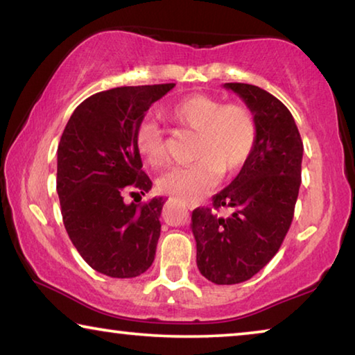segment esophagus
<instances>
[{
	"instance_id": "obj_1",
	"label": "esophagus",
	"mask_w": 355,
	"mask_h": 355,
	"mask_svg": "<svg viewBox=\"0 0 355 355\" xmlns=\"http://www.w3.org/2000/svg\"><path fill=\"white\" fill-rule=\"evenodd\" d=\"M186 208H191V205H188V203H186Z\"/></svg>"
}]
</instances>
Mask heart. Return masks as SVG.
<instances>
[{
  "label": "heart",
  "mask_w": 355,
  "mask_h": 355,
  "mask_svg": "<svg viewBox=\"0 0 355 355\" xmlns=\"http://www.w3.org/2000/svg\"><path fill=\"white\" fill-rule=\"evenodd\" d=\"M173 122L197 131L194 164L173 167L158 180L159 189L186 202L199 200L219 183L220 173L241 169L257 141V123L249 107L224 105L207 94H192L167 111ZM136 146L144 161L166 163L163 131L153 120H144L136 131Z\"/></svg>",
  "instance_id": "b5f03b06"
}]
</instances>
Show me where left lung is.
Instances as JSON below:
<instances>
[{"label":"left lung","mask_w":355,"mask_h":355,"mask_svg":"<svg viewBox=\"0 0 355 355\" xmlns=\"http://www.w3.org/2000/svg\"><path fill=\"white\" fill-rule=\"evenodd\" d=\"M257 123L252 155L236 178L213 197V208H196L191 228L197 268L216 285L249 280L277 254L296 205L304 144L288 107L269 92L244 83H225ZM230 207L232 215H219Z\"/></svg>","instance_id":"1"}]
</instances>
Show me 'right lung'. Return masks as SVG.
Segmentation results:
<instances>
[{
	"label": "right lung",
	"mask_w": 355,
	"mask_h": 355,
	"mask_svg": "<svg viewBox=\"0 0 355 355\" xmlns=\"http://www.w3.org/2000/svg\"><path fill=\"white\" fill-rule=\"evenodd\" d=\"M173 86L94 94L71 114L59 141L56 189L65 230L84 261L100 274L137 277L155 260L166 200L125 203L123 192L137 189L144 196L152 189L136 131L148 107Z\"/></svg>",
	"instance_id": "obj_1"
}]
</instances>
